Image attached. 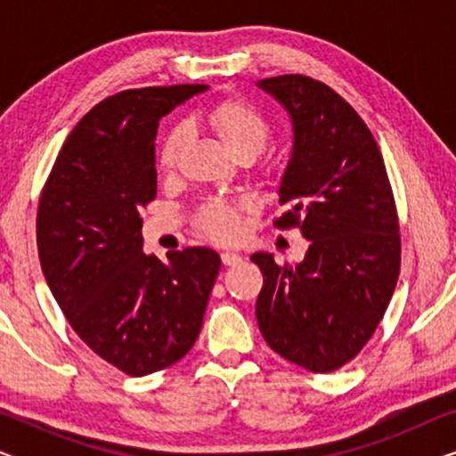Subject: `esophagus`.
Masks as SVG:
<instances>
[{
  "label": "esophagus",
  "instance_id": "obj_1",
  "mask_svg": "<svg viewBox=\"0 0 456 456\" xmlns=\"http://www.w3.org/2000/svg\"><path fill=\"white\" fill-rule=\"evenodd\" d=\"M240 261H242V257H240V255L239 253H230V251H224L222 253V264L224 265H236V264H240Z\"/></svg>",
  "mask_w": 456,
  "mask_h": 456
}]
</instances>
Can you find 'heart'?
Returning a JSON list of instances; mask_svg holds the SVG:
<instances>
[{
	"label": "heart",
	"mask_w": 456,
	"mask_h": 456,
	"mask_svg": "<svg viewBox=\"0 0 456 456\" xmlns=\"http://www.w3.org/2000/svg\"><path fill=\"white\" fill-rule=\"evenodd\" d=\"M205 126L220 136V141L236 158L253 159L264 151L265 142L272 136V122L257 105L242 97L222 99L199 114ZM184 147V133L172 128L159 147L158 164L159 170H176L180 153ZM242 211L245 203L232 199H211L197 216L199 228L216 240H232L242 230Z\"/></svg>",
	"instance_id": "heart-1"
}]
</instances>
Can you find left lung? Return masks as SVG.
<instances>
[{"instance_id": "8db88e82", "label": "left lung", "mask_w": 456, "mask_h": 456, "mask_svg": "<svg viewBox=\"0 0 456 456\" xmlns=\"http://www.w3.org/2000/svg\"><path fill=\"white\" fill-rule=\"evenodd\" d=\"M292 120L273 226L298 228L309 248L295 267L255 253L264 272L257 323L272 351L328 373L357 357L382 322L401 272L395 195L371 130L328 85L303 74L264 78Z\"/></svg>"}]
</instances>
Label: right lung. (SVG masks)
Here are the masks:
<instances>
[{"mask_svg": "<svg viewBox=\"0 0 456 456\" xmlns=\"http://www.w3.org/2000/svg\"><path fill=\"white\" fill-rule=\"evenodd\" d=\"M205 85L116 93L85 114L58 153L37 211L49 290L78 338L128 376L170 367L195 345L220 255L142 253L141 208L158 192L161 118Z\"/></svg>", "mask_w": 456, "mask_h": 456, "instance_id": "add662e5", "label": "right lung"}]
</instances>
